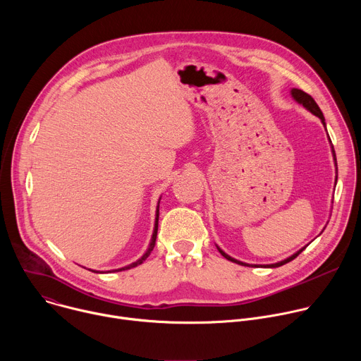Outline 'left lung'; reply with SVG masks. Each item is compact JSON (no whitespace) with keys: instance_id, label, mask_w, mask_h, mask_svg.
Listing matches in <instances>:
<instances>
[{"instance_id":"1","label":"left lung","mask_w":361,"mask_h":361,"mask_svg":"<svg viewBox=\"0 0 361 361\" xmlns=\"http://www.w3.org/2000/svg\"><path fill=\"white\" fill-rule=\"evenodd\" d=\"M290 94H291V97L298 102V104H301L305 110H308L310 111L312 114H314L316 117H319L320 120H322V123H323V126L326 127V120H324V116H323V113H322V110H320V107L317 106V102L313 99V97L312 95H308L307 92H304L302 90H298V88H291V91H290ZM329 135V134H327ZM329 140H330V137H329ZM330 144H331V140H330ZM331 152H333V159H334V164H336V173H337V160H336V152H334V147L331 145ZM336 181H337V177H336ZM307 247V245H305ZM305 247H302V248H300L297 252H294L293 255H290V257H287L286 260H283V262H279V263H274V264H247V263H243V262H238V260H235V259H233V257H230L228 254H226L219 245H217V248H219V251L221 252V255H224L227 260H230V262H233V263H235V264H240V266H251V267H266V269H276V267H280V266H284V264H287V263H290L291 260H294L295 257L305 248Z\"/></svg>"}]
</instances>
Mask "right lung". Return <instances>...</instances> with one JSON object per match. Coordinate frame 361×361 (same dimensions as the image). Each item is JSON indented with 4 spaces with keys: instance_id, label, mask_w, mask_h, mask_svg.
Returning a JSON list of instances; mask_svg holds the SVG:
<instances>
[{
    "instance_id": "right-lung-1",
    "label": "right lung",
    "mask_w": 361,
    "mask_h": 361,
    "mask_svg": "<svg viewBox=\"0 0 361 361\" xmlns=\"http://www.w3.org/2000/svg\"><path fill=\"white\" fill-rule=\"evenodd\" d=\"M159 216H160V201H159V204H157V210H156V221H154V231H152V235H151V241H149V244H148V248H147V251L142 254L141 259H138L137 262H134V263H131V264H128V266H126V267H121V269H118V270H111V271H123V270H130V269H133V267H137V266L142 264V263L147 260V257L151 254V251H152V248H154V244H156V238H157V230H159ZM90 271H94V273H99V271H95V270H90ZM111 271H110V273H111Z\"/></svg>"
}]
</instances>
